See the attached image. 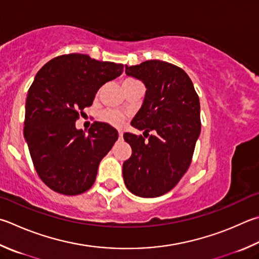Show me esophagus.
Here are the masks:
<instances>
[{"label":"esophagus","instance_id":"esophagus-1","mask_svg":"<svg viewBox=\"0 0 259 259\" xmlns=\"http://www.w3.org/2000/svg\"><path fill=\"white\" fill-rule=\"evenodd\" d=\"M122 137H123V131L122 130H119V138L122 139Z\"/></svg>","mask_w":259,"mask_h":259}]
</instances>
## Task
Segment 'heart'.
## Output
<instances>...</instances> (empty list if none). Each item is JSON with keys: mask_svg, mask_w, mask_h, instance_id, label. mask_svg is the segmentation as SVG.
Segmentation results:
<instances>
[{"mask_svg": "<svg viewBox=\"0 0 259 259\" xmlns=\"http://www.w3.org/2000/svg\"><path fill=\"white\" fill-rule=\"evenodd\" d=\"M134 81H136L135 79H125V80L123 81V86H125V84H128L130 82H134ZM102 120L106 122V123H110L112 125H121L122 122H123V116L119 113H116V112L107 111L102 114Z\"/></svg>", "mask_w": 259, "mask_h": 259, "instance_id": "b5f03b06", "label": "heart"}]
</instances>
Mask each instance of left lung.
Instances as JSON below:
<instances>
[{"mask_svg": "<svg viewBox=\"0 0 259 259\" xmlns=\"http://www.w3.org/2000/svg\"><path fill=\"white\" fill-rule=\"evenodd\" d=\"M125 73L143 81L146 94L131 121L144 137L123 135L133 149L122 167L123 180L134 195L153 198L173 189L190 165L201 128L199 97L189 76L165 61L125 65Z\"/></svg>", "mask_w": 259, "mask_h": 259, "instance_id": "left-lung-1", "label": "left lung"}]
</instances>
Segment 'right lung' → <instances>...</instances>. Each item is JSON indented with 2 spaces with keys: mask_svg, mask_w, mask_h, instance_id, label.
<instances>
[{
  "mask_svg": "<svg viewBox=\"0 0 259 259\" xmlns=\"http://www.w3.org/2000/svg\"><path fill=\"white\" fill-rule=\"evenodd\" d=\"M122 72L123 64L79 53L54 58L37 72L26 100L23 136L37 173L52 190L74 196L95 182L119 135L104 122H94L86 134L76 121L98 89Z\"/></svg>",
  "mask_w": 259,
  "mask_h": 259,
  "instance_id": "add662e5",
  "label": "right lung"
}]
</instances>
